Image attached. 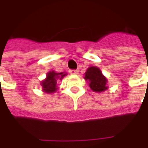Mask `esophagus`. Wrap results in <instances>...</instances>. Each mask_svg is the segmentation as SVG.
<instances>
[{
  "mask_svg": "<svg viewBox=\"0 0 148 148\" xmlns=\"http://www.w3.org/2000/svg\"><path fill=\"white\" fill-rule=\"evenodd\" d=\"M78 72H79L78 70H74V69H71V70H69V73L71 74V75H77V74H78Z\"/></svg>",
  "mask_w": 148,
  "mask_h": 148,
  "instance_id": "obj_1",
  "label": "esophagus"
}]
</instances>
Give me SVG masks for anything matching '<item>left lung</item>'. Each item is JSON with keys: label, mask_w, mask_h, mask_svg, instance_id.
Masks as SVG:
<instances>
[{"label": "left lung", "mask_w": 148, "mask_h": 148, "mask_svg": "<svg viewBox=\"0 0 148 148\" xmlns=\"http://www.w3.org/2000/svg\"><path fill=\"white\" fill-rule=\"evenodd\" d=\"M85 79L89 81L90 87L96 92H101L107 89V80L98 67L90 66L86 72Z\"/></svg>", "instance_id": "left-lung-1"}]
</instances>
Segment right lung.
<instances>
[{
  "instance_id": "right-lung-1",
  "label": "right lung",
  "mask_w": 148,
  "mask_h": 148,
  "mask_svg": "<svg viewBox=\"0 0 148 148\" xmlns=\"http://www.w3.org/2000/svg\"><path fill=\"white\" fill-rule=\"evenodd\" d=\"M66 76L65 73L60 72L57 73L55 71H49L47 75V78L42 82V86H43V91L47 93H53L57 90V82L58 79L62 80L63 77Z\"/></svg>"
}]
</instances>
